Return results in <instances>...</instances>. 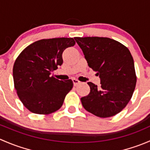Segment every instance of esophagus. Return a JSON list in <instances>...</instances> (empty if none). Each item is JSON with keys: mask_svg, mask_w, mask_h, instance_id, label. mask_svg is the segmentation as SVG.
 <instances>
[{"mask_svg": "<svg viewBox=\"0 0 150 150\" xmlns=\"http://www.w3.org/2000/svg\"><path fill=\"white\" fill-rule=\"evenodd\" d=\"M72 82H73V84L75 86H78V84L81 83V82H80V81L77 79H72Z\"/></svg>", "mask_w": 150, "mask_h": 150, "instance_id": "34e87169", "label": "esophagus"}]
</instances>
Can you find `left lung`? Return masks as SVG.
I'll use <instances>...</instances> for the list:
<instances>
[{
    "label": "left lung",
    "instance_id": "1",
    "mask_svg": "<svg viewBox=\"0 0 150 150\" xmlns=\"http://www.w3.org/2000/svg\"><path fill=\"white\" fill-rule=\"evenodd\" d=\"M89 67L101 80L99 88L91 82L90 93L81 98L89 112L110 117L122 111L132 97L137 83L134 59L127 47L109 38H75Z\"/></svg>",
    "mask_w": 150,
    "mask_h": 150
}]
</instances>
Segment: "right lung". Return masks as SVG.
<instances>
[{
	"label": "right lung",
	"instance_id": "obj_1",
	"mask_svg": "<svg viewBox=\"0 0 150 150\" xmlns=\"http://www.w3.org/2000/svg\"><path fill=\"white\" fill-rule=\"evenodd\" d=\"M75 44L72 38L42 39L29 45L18 56L13 67L14 88L30 112L48 115L61 108L73 82L59 81L51 74L62 64L63 51Z\"/></svg>",
	"mask_w": 150,
	"mask_h": 150
}]
</instances>
